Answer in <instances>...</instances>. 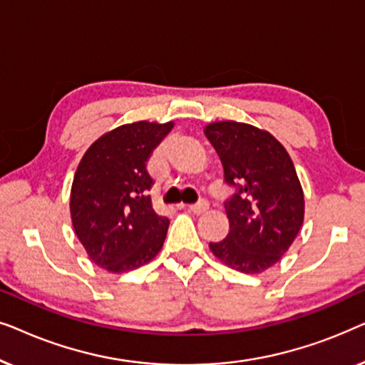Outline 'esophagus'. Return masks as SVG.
I'll list each match as a JSON object with an SVG mask.
<instances>
[{
  "mask_svg": "<svg viewBox=\"0 0 365 365\" xmlns=\"http://www.w3.org/2000/svg\"><path fill=\"white\" fill-rule=\"evenodd\" d=\"M207 209H209V202L206 201V199H201V201H199V202L187 206V211H191L194 214H202V212H206Z\"/></svg>",
  "mask_w": 365,
  "mask_h": 365,
  "instance_id": "1",
  "label": "esophagus"
}]
</instances>
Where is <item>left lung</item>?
<instances>
[{"label":"left lung","instance_id":"obj_1","mask_svg":"<svg viewBox=\"0 0 365 365\" xmlns=\"http://www.w3.org/2000/svg\"><path fill=\"white\" fill-rule=\"evenodd\" d=\"M204 133L221 159L224 181L234 189L224 202L229 234L209 247L236 271H266L281 261L304 221V192L292 159L272 134L251 124L219 121Z\"/></svg>","mask_w":365,"mask_h":365}]
</instances>
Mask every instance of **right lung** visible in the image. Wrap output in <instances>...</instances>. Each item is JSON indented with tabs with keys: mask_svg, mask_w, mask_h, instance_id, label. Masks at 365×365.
<instances>
[{
	"mask_svg": "<svg viewBox=\"0 0 365 365\" xmlns=\"http://www.w3.org/2000/svg\"><path fill=\"white\" fill-rule=\"evenodd\" d=\"M174 123L124 124L94 141L73 179L74 232L94 264L128 272L161 251L169 219L156 214L146 163Z\"/></svg>",
	"mask_w": 365,
	"mask_h": 365,
	"instance_id": "add662e5",
	"label": "right lung"
}]
</instances>
